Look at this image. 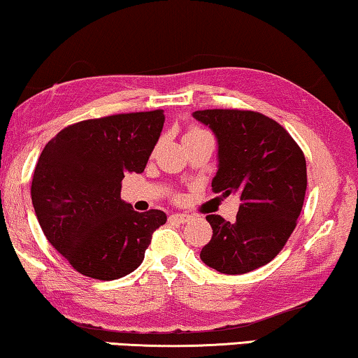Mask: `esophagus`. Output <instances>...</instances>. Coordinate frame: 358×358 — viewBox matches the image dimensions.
I'll return each mask as SVG.
<instances>
[{"label": "esophagus", "instance_id": "obj_1", "mask_svg": "<svg viewBox=\"0 0 358 358\" xmlns=\"http://www.w3.org/2000/svg\"><path fill=\"white\" fill-rule=\"evenodd\" d=\"M169 221L171 222H178V224H185V222H189L190 221V216L189 214H171V216H169Z\"/></svg>", "mask_w": 358, "mask_h": 358}]
</instances>
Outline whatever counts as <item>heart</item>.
<instances>
[{"mask_svg": "<svg viewBox=\"0 0 358 358\" xmlns=\"http://www.w3.org/2000/svg\"><path fill=\"white\" fill-rule=\"evenodd\" d=\"M205 133H206V131H203L200 128H192V129L187 131V134H185L184 139H190V137H196V136H201V134H205Z\"/></svg>", "mask_w": 358, "mask_h": 358, "instance_id": "b5f03b06", "label": "heart"}]
</instances>
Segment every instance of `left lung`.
<instances>
[{"instance_id":"8db88e82","label":"left lung","mask_w":358,"mask_h":358,"mask_svg":"<svg viewBox=\"0 0 358 358\" xmlns=\"http://www.w3.org/2000/svg\"><path fill=\"white\" fill-rule=\"evenodd\" d=\"M194 117L213 129L219 144L214 194H238L234 222L208 214L213 236L201 261L236 275L271 262L298 224L307 189L304 152L282 124L252 110H196Z\"/></svg>"}]
</instances>
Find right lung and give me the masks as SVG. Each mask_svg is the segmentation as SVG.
Returning a JSON list of instances; mask_svg holds the SVG:
<instances>
[{"instance_id":"1","label":"right lung","mask_w":358,"mask_h":358,"mask_svg":"<svg viewBox=\"0 0 358 358\" xmlns=\"http://www.w3.org/2000/svg\"><path fill=\"white\" fill-rule=\"evenodd\" d=\"M163 110L83 120L43 148L31 179L38 222L76 272L117 280L144 261L160 210L137 213L120 198L126 173L144 171L163 129Z\"/></svg>"}]
</instances>
